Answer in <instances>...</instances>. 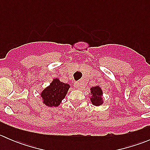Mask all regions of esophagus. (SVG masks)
Returning a JSON list of instances; mask_svg holds the SVG:
<instances>
[{
  "label": "esophagus",
  "instance_id": "1",
  "mask_svg": "<svg viewBox=\"0 0 150 150\" xmlns=\"http://www.w3.org/2000/svg\"><path fill=\"white\" fill-rule=\"evenodd\" d=\"M74 85H75V88H77V89H81V88H82V86H81V82H78V81H77V82H75V83H74Z\"/></svg>",
  "mask_w": 150,
  "mask_h": 150
}]
</instances>
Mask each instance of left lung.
Here are the masks:
<instances>
[{
  "instance_id": "8db88e82",
  "label": "left lung",
  "mask_w": 150,
  "mask_h": 150,
  "mask_svg": "<svg viewBox=\"0 0 150 150\" xmlns=\"http://www.w3.org/2000/svg\"><path fill=\"white\" fill-rule=\"evenodd\" d=\"M91 92L90 94V101L91 104L96 107L102 105L104 103V98H103V91L102 88L99 86H96L91 87L90 88Z\"/></svg>"
}]
</instances>
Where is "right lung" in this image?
<instances>
[{
  "label": "right lung",
  "instance_id": "obj_1",
  "mask_svg": "<svg viewBox=\"0 0 150 150\" xmlns=\"http://www.w3.org/2000/svg\"><path fill=\"white\" fill-rule=\"evenodd\" d=\"M69 87V84L61 82L59 78H54L49 86L40 92L42 102L48 107H58L65 98Z\"/></svg>",
  "mask_w": 150,
  "mask_h": 150
}]
</instances>
